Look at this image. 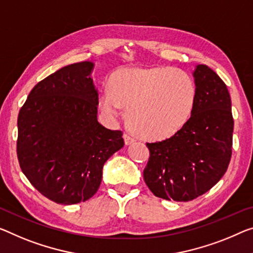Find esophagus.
Instances as JSON below:
<instances>
[{
    "label": "esophagus",
    "mask_w": 253,
    "mask_h": 253,
    "mask_svg": "<svg viewBox=\"0 0 253 253\" xmlns=\"http://www.w3.org/2000/svg\"><path fill=\"white\" fill-rule=\"evenodd\" d=\"M123 137H124V141H126V145H130V143L135 141V139L129 133H124Z\"/></svg>",
    "instance_id": "esophagus-1"
}]
</instances>
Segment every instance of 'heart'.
Here are the masks:
<instances>
[{"label": "heart", "instance_id": "1", "mask_svg": "<svg viewBox=\"0 0 253 253\" xmlns=\"http://www.w3.org/2000/svg\"><path fill=\"white\" fill-rule=\"evenodd\" d=\"M197 88L191 76L169 67L121 69L112 76L99 106L115 118L127 108L132 131L149 140L175 134L191 116Z\"/></svg>", "mask_w": 253, "mask_h": 253}]
</instances>
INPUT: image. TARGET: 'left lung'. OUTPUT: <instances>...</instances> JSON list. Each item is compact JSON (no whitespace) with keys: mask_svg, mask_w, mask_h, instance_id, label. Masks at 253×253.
Listing matches in <instances>:
<instances>
[{"mask_svg":"<svg viewBox=\"0 0 253 253\" xmlns=\"http://www.w3.org/2000/svg\"><path fill=\"white\" fill-rule=\"evenodd\" d=\"M197 99L189 121L172 137L147 142L143 180L155 196L190 201L211 190L226 173L232 157V103L226 84L207 65L193 73Z\"/></svg>","mask_w":253,"mask_h":253,"instance_id":"left-lung-1","label":"left lung"}]
</instances>
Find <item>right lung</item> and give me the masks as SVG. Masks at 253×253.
<instances>
[{"label": "right lung", "instance_id": "add662e5", "mask_svg": "<svg viewBox=\"0 0 253 253\" xmlns=\"http://www.w3.org/2000/svg\"><path fill=\"white\" fill-rule=\"evenodd\" d=\"M91 62L57 70L29 92L18 115L17 156L35 189L61 205L98 190L105 162L124 146L123 132L97 121Z\"/></svg>", "mask_w": 253, "mask_h": 253}]
</instances>
